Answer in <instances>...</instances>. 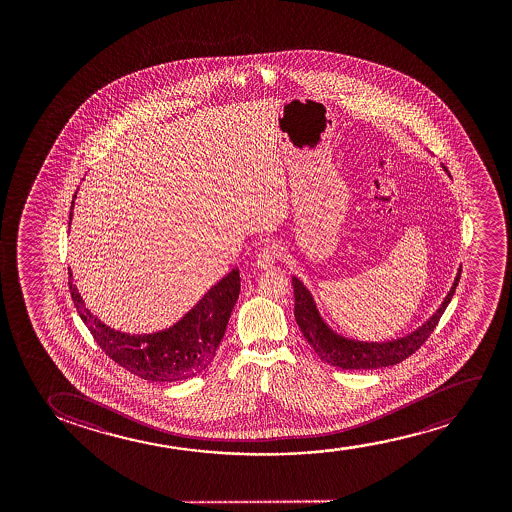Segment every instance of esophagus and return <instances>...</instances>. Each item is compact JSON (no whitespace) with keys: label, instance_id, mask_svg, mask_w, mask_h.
I'll return each mask as SVG.
<instances>
[{"label":"esophagus","instance_id":"34e87169","mask_svg":"<svg viewBox=\"0 0 512 512\" xmlns=\"http://www.w3.org/2000/svg\"><path fill=\"white\" fill-rule=\"evenodd\" d=\"M278 255H280L278 246H264V248L257 253V266H259L260 269H269V267H273L274 262L278 259Z\"/></svg>","mask_w":512,"mask_h":512}]
</instances>
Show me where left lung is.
<instances>
[{"label":"left lung","instance_id":"obj_1","mask_svg":"<svg viewBox=\"0 0 512 512\" xmlns=\"http://www.w3.org/2000/svg\"><path fill=\"white\" fill-rule=\"evenodd\" d=\"M460 274H462V267L458 269L453 287L444 297L441 308L437 309L421 327L413 330L407 336L399 337V339L378 343V341H358V339H350V337L337 334L336 330L330 329L329 323L323 320L320 311L316 308L313 295L297 276L292 278L295 322L299 325L304 339L315 350L316 355L329 365H334L339 369L369 371V369H381L388 365L399 364L409 355H413L414 351L418 350L434 332L435 325L441 320L444 309L448 308L451 297L455 294Z\"/></svg>","mask_w":512,"mask_h":512}]
</instances>
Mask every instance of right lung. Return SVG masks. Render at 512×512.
I'll return each mask as SVG.
<instances>
[{
  "label": "right lung",
  "mask_w": 512,
  "mask_h": 512,
  "mask_svg": "<svg viewBox=\"0 0 512 512\" xmlns=\"http://www.w3.org/2000/svg\"><path fill=\"white\" fill-rule=\"evenodd\" d=\"M75 197L77 192L71 201L70 225ZM71 280L73 274L70 271L71 299L99 348L120 367L155 383L192 378L211 364L241 288L239 269L236 267L217 281L194 308L168 329L152 334H126L108 327L98 316L92 315L77 285H73Z\"/></svg>",
  "instance_id": "obj_1"
}]
</instances>
